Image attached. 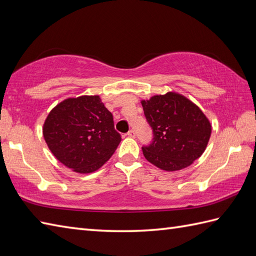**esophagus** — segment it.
<instances>
[{"label":"esophagus","instance_id":"obj_1","mask_svg":"<svg viewBox=\"0 0 256 256\" xmlns=\"http://www.w3.org/2000/svg\"><path fill=\"white\" fill-rule=\"evenodd\" d=\"M127 136H130V138H134V136H136V134H134V130H129V132H127Z\"/></svg>","mask_w":256,"mask_h":256}]
</instances>
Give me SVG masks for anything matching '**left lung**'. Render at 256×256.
Returning <instances> with one entry per match:
<instances>
[{"instance_id": "obj_1", "label": "left lung", "mask_w": 256, "mask_h": 256, "mask_svg": "<svg viewBox=\"0 0 256 256\" xmlns=\"http://www.w3.org/2000/svg\"><path fill=\"white\" fill-rule=\"evenodd\" d=\"M153 139L142 146L144 158L160 170L175 172L190 166L203 154L212 126L194 103L175 92L142 101Z\"/></svg>"}]
</instances>
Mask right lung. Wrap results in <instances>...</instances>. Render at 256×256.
Instances as JSON below:
<instances>
[{
	"label": "right lung",
	"mask_w": 256,
	"mask_h": 256,
	"mask_svg": "<svg viewBox=\"0 0 256 256\" xmlns=\"http://www.w3.org/2000/svg\"><path fill=\"white\" fill-rule=\"evenodd\" d=\"M43 136L62 164L80 174L98 170L117 148L122 136L98 96L67 98L50 112Z\"/></svg>",
	"instance_id": "1"
}]
</instances>
